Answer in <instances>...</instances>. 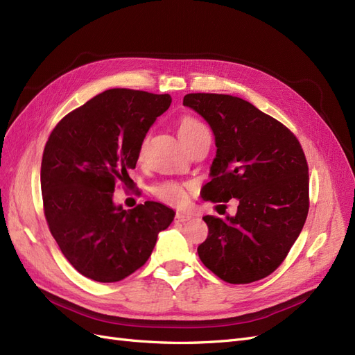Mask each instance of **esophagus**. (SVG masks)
<instances>
[{"label":"esophagus","mask_w":355,"mask_h":355,"mask_svg":"<svg viewBox=\"0 0 355 355\" xmlns=\"http://www.w3.org/2000/svg\"><path fill=\"white\" fill-rule=\"evenodd\" d=\"M192 218H194V214L188 213V211H178L176 213V220H179V222H187V220H191Z\"/></svg>","instance_id":"1"}]
</instances>
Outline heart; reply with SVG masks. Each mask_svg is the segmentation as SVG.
I'll list each match as a JSON object with an SVG mask.
<instances>
[{"instance_id":"heart-1","label":"heart","mask_w":355,"mask_h":355,"mask_svg":"<svg viewBox=\"0 0 355 355\" xmlns=\"http://www.w3.org/2000/svg\"><path fill=\"white\" fill-rule=\"evenodd\" d=\"M202 132H207V128L204 127V124H201L198 120H196V118H191V116L182 118L178 127V135L184 144H187L189 139L196 137ZM145 145H146V139H144L141 149H144ZM155 196L159 200H163L168 204H173V206H182V204L187 202V191L175 184H166V185L158 187L155 189Z\"/></svg>"}]
</instances>
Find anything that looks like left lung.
I'll return each instance as SVG.
<instances>
[{"instance_id":"1","label":"left lung","mask_w":355,"mask_h":355,"mask_svg":"<svg viewBox=\"0 0 355 355\" xmlns=\"http://www.w3.org/2000/svg\"><path fill=\"white\" fill-rule=\"evenodd\" d=\"M184 105L210 125L216 157L202 200L239 201L235 216H204L201 262L223 282L247 284L274 272L306 220L308 164L296 136L250 102L191 93Z\"/></svg>"}]
</instances>
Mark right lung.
I'll use <instances>...</instances> for the list:
<instances>
[{
  "label": "right lung",
  "mask_w": 355,
  "mask_h": 355,
  "mask_svg": "<svg viewBox=\"0 0 355 355\" xmlns=\"http://www.w3.org/2000/svg\"><path fill=\"white\" fill-rule=\"evenodd\" d=\"M170 94L112 89L69 112L51 132L41 163L44 214L68 262L84 277L115 283L151 256L175 210L146 201L132 210L114 202Z\"/></svg>",
  "instance_id": "right-lung-1"
}]
</instances>
